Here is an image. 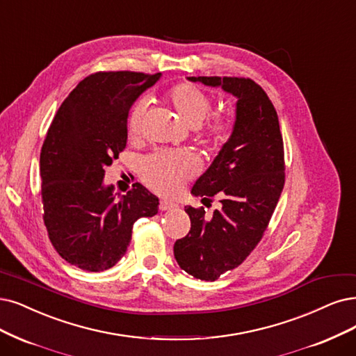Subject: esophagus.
<instances>
[{
  "label": "esophagus",
  "instance_id": "esophagus-1",
  "mask_svg": "<svg viewBox=\"0 0 356 356\" xmlns=\"http://www.w3.org/2000/svg\"><path fill=\"white\" fill-rule=\"evenodd\" d=\"M177 208V204L171 202V201H161L160 202V209L161 211H168V209H175Z\"/></svg>",
  "mask_w": 356,
  "mask_h": 356
}]
</instances>
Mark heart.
Segmentation results:
<instances>
[{"label":"heart","mask_w":356,"mask_h":356,"mask_svg":"<svg viewBox=\"0 0 356 356\" xmlns=\"http://www.w3.org/2000/svg\"><path fill=\"white\" fill-rule=\"evenodd\" d=\"M165 101L176 111L180 120L198 130L207 140H220L227 134L229 120L222 115H213L202 123L213 110V99L202 89L192 83H179L170 88ZM147 104L139 102L127 118V135L135 139L140 135ZM198 171V163L186 152H156L143 161L140 175L143 181L160 195H176L185 183Z\"/></svg>","instance_id":"b5f03b06"}]
</instances>
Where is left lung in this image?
Returning a JSON list of instances; mask_svg holds the SVG:
<instances>
[{"instance_id": "8db88e82", "label": "left lung", "mask_w": 356, "mask_h": 356, "mask_svg": "<svg viewBox=\"0 0 356 356\" xmlns=\"http://www.w3.org/2000/svg\"><path fill=\"white\" fill-rule=\"evenodd\" d=\"M221 88L236 99L232 135L195 181L193 196L221 198L211 216L185 207L189 233L175 243V258L195 279L214 282L246 259L264 234L284 186V151L279 117L259 85L243 77H188ZM202 200V201H204Z\"/></svg>"}]
</instances>
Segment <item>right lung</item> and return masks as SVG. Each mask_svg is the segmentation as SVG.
Returning <instances> with one entry per match:
<instances>
[{
    "label": "right lung",
    "mask_w": 356,
    "mask_h": 356,
    "mask_svg": "<svg viewBox=\"0 0 356 356\" xmlns=\"http://www.w3.org/2000/svg\"><path fill=\"white\" fill-rule=\"evenodd\" d=\"M160 77L90 74L64 99L48 129L39 158L44 221L52 246L72 266L111 268L126 254L135 221L158 213L160 201L140 183L117 200L104 176L126 148L131 105Z\"/></svg>",
    "instance_id": "right-lung-1"
}]
</instances>
